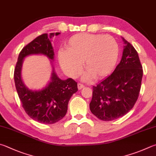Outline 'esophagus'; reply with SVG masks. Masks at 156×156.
Masks as SVG:
<instances>
[{
	"label": "esophagus",
	"instance_id": "34e87169",
	"mask_svg": "<svg viewBox=\"0 0 156 156\" xmlns=\"http://www.w3.org/2000/svg\"><path fill=\"white\" fill-rule=\"evenodd\" d=\"M84 87V86L83 85V84H81V83H78V89L79 90H80V89H83V88Z\"/></svg>",
	"mask_w": 156,
	"mask_h": 156
}]
</instances>
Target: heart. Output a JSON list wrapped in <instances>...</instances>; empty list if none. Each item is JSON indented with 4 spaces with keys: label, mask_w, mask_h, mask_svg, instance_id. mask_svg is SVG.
<instances>
[{
    "label": "heart",
    "mask_w": 156,
    "mask_h": 156,
    "mask_svg": "<svg viewBox=\"0 0 156 156\" xmlns=\"http://www.w3.org/2000/svg\"><path fill=\"white\" fill-rule=\"evenodd\" d=\"M67 50L58 52L62 69L68 76L76 78L81 73L83 61L87 72L83 78L87 81L93 77L100 79L108 75L119 57V46L115 39L99 34H76L67 41Z\"/></svg>",
    "instance_id": "b5f03b06"
}]
</instances>
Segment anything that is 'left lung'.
Instances as JSON below:
<instances>
[{
  "label": "left lung",
  "mask_w": 156,
  "mask_h": 156,
  "mask_svg": "<svg viewBox=\"0 0 156 156\" xmlns=\"http://www.w3.org/2000/svg\"><path fill=\"white\" fill-rule=\"evenodd\" d=\"M125 46L119 64L105 80L93 87L90 110L102 121H112L126 115L138 100L143 67L138 52L122 37Z\"/></svg>",
  "instance_id": "8db88e82"
}]
</instances>
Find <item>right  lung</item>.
Segmentation results:
<instances>
[{"mask_svg": "<svg viewBox=\"0 0 156 156\" xmlns=\"http://www.w3.org/2000/svg\"><path fill=\"white\" fill-rule=\"evenodd\" d=\"M59 34H43L27 45L20 53L14 70L15 85L22 107L31 119L44 124L55 123L65 117L71 97L78 91L77 83L72 78H59L52 63L50 80L46 87L39 90L30 89L22 79V64L27 56L34 55L46 56L54 61L55 52L51 41L54 36Z\"/></svg>", "mask_w": 156, "mask_h": 156, "instance_id": "add662e5", "label": "right lung"}]
</instances>
